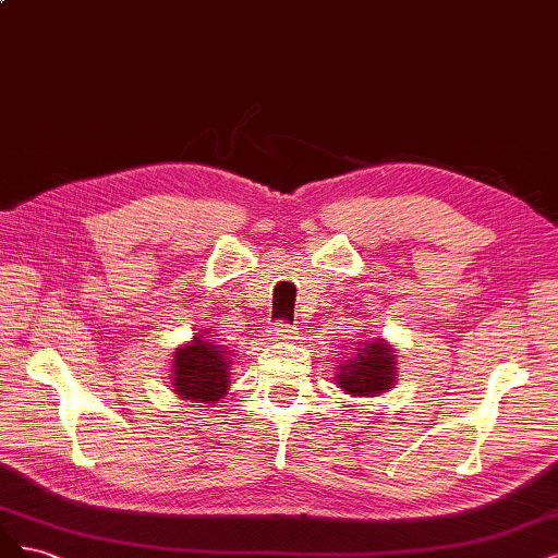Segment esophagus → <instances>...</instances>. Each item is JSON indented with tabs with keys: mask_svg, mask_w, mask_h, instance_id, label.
Here are the masks:
<instances>
[{
	"mask_svg": "<svg viewBox=\"0 0 558 558\" xmlns=\"http://www.w3.org/2000/svg\"><path fill=\"white\" fill-rule=\"evenodd\" d=\"M296 327L292 325H284V322H276V327L271 329L274 340H284V343H290V340H296Z\"/></svg>",
	"mask_w": 558,
	"mask_h": 558,
	"instance_id": "1",
	"label": "esophagus"
}]
</instances>
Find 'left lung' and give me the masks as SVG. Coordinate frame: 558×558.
<instances>
[{
  "label": "left lung",
  "mask_w": 558,
  "mask_h": 558,
  "mask_svg": "<svg viewBox=\"0 0 558 558\" xmlns=\"http://www.w3.org/2000/svg\"><path fill=\"white\" fill-rule=\"evenodd\" d=\"M397 352L385 338H371L338 366L336 385L354 397H377L397 383Z\"/></svg>",
  "instance_id": "obj_1"
}]
</instances>
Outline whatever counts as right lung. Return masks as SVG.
Returning <instances> with one entry per match:
<instances>
[{
  "instance_id": "1",
  "label": "right lung",
  "mask_w": 558,
  "mask_h": 558,
  "mask_svg": "<svg viewBox=\"0 0 558 558\" xmlns=\"http://www.w3.org/2000/svg\"><path fill=\"white\" fill-rule=\"evenodd\" d=\"M229 352L225 345H215L202 333L192 343L173 352L171 385L183 401L215 403L220 401L229 387Z\"/></svg>"
}]
</instances>
